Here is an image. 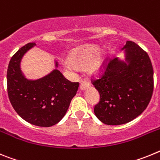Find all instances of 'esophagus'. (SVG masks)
<instances>
[{
    "label": "esophagus",
    "instance_id": "esophagus-1",
    "mask_svg": "<svg viewBox=\"0 0 160 160\" xmlns=\"http://www.w3.org/2000/svg\"><path fill=\"white\" fill-rule=\"evenodd\" d=\"M90 82H89V81H87V80H86V79H83V80H82L81 81V83H80V89L82 90H86L87 88H88L89 87H90Z\"/></svg>",
    "mask_w": 160,
    "mask_h": 160
}]
</instances>
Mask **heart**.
I'll list each match as a JSON object with an SVG mask.
<instances>
[{
	"label": "heart",
	"mask_w": 160,
	"mask_h": 160,
	"mask_svg": "<svg viewBox=\"0 0 160 160\" xmlns=\"http://www.w3.org/2000/svg\"><path fill=\"white\" fill-rule=\"evenodd\" d=\"M70 60L77 68H84L90 65L93 71L99 70L104 62V55L98 52V48L94 46H85L81 47L70 57ZM70 68V66H69Z\"/></svg>",
	"instance_id": "obj_1"
}]
</instances>
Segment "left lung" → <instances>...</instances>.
Here are the masks:
<instances>
[{
    "instance_id": "1",
    "label": "left lung",
    "mask_w": 160,
    "mask_h": 160,
    "mask_svg": "<svg viewBox=\"0 0 160 160\" xmlns=\"http://www.w3.org/2000/svg\"><path fill=\"white\" fill-rule=\"evenodd\" d=\"M126 62L104 60L99 77L91 79L100 94L94 107L96 117L107 125L127 123L140 115L149 104L154 89V71L148 53L128 41Z\"/></svg>"
}]
</instances>
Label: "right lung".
Wrapping results in <instances>:
<instances>
[{
	"label": "right lung",
	"mask_w": 160,
	"mask_h": 160,
	"mask_svg": "<svg viewBox=\"0 0 160 160\" xmlns=\"http://www.w3.org/2000/svg\"><path fill=\"white\" fill-rule=\"evenodd\" d=\"M35 45L34 42L26 44L11 58L7 70V91L12 107L24 120L47 128L64 117L79 83L67 80L58 70L38 80L25 78L20 70V62Z\"/></svg>",
	"instance_id": "right-lung-1"
}]
</instances>
